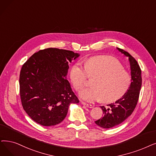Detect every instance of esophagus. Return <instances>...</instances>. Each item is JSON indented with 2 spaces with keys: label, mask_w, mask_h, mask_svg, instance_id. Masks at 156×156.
I'll return each instance as SVG.
<instances>
[{
  "label": "esophagus",
  "mask_w": 156,
  "mask_h": 156,
  "mask_svg": "<svg viewBox=\"0 0 156 156\" xmlns=\"http://www.w3.org/2000/svg\"><path fill=\"white\" fill-rule=\"evenodd\" d=\"M81 103H82L83 105L85 106L87 108H91L93 107V106L92 105H89V104H88V103H86L83 102V101H81Z\"/></svg>",
  "instance_id": "34e87169"
}]
</instances>
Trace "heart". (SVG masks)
<instances>
[{"label": "heart", "instance_id": "1", "mask_svg": "<svg viewBox=\"0 0 156 156\" xmlns=\"http://www.w3.org/2000/svg\"><path fill=\"white\" fill-rule=\"evenodd\" d=\"M70 78L74 89L79 91L92 81V87L80 92L83 99L94 102L102 100L110 103L123 96L131 84L129 73L124 69L119 60L113 57H94L87 60L84 67L75 64L71 69Z\"/></svg>", "mask_w": 156, "mask_h": 156}]
</instances>
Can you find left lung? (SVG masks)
Returning <instances> with one entry per match:
<instances>
[{
  "instance_id": "left-lung-1",
  "label": "left lung",
  "mask_w": 156,
  "mask_h": 156,
  "mask_svg": "<svg viewBox=\"0 0 156 156\" xmlns=\"http://www.w3.org/2000/svg\"><path fill=\"white\" fill-rule=\"evenodd\" d=\"M117 49L129 57L131 83L127 92L115 103L108 105L106 107L101 106L103 112V117L95 121V122L105 129L112 128L121 124L131 115L138 103L142 83L141 70L136 59L125 50L119 48Z\"/></svg>"
}]
</instances>
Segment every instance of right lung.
<instances>
[{"instance_id": "add662e5", "label": "right lung", "mask_w": 156, "mask_h": 156, "mask_svg": "<svg viewBox=\"0 0 156 156\" xmlns=\"http://www.w3.org/2000/svg\"><path fill=\"white\" fill-rule=\"evenodd\" d=\"M70 50H41L23 64L20 95L23 110L37 124L55 126L65 119L71 103L79 100L65 77L68 62L79 57Z\"/></svg>"}]
</instances>
